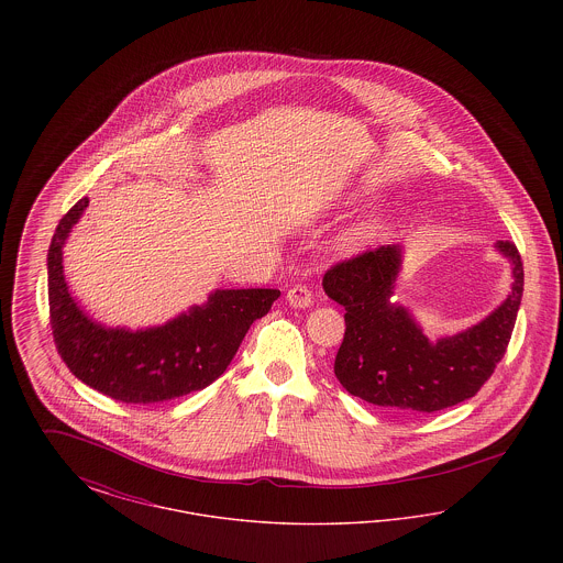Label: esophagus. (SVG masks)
Listing matches in <instances>:
<instances>
[{
	"label": "esophagus",
	"instance_id": "1",
	"mask_svg": "<svg viewBox=\"0 0 563 563\" xmlns=\"http://www.w3.org/2000/svg\"><path fill=\"white\" fill-rule=\"evenodd\" d=\"M287 301L294 308H308L312 303V291L308 287L295 285L294 289H289V294H287Z\"/></svg>",
	"mask_w": 563,
	"mask_h": 563
}]
</instances>
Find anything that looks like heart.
<instances>
[{
  "instance_id": "b5f03b06",
  "label": "heart",
  "mask_w": 563,
  "mask_h": 563,
  "mask_svg": "<svg viewBox=\"0 0 563 563\" xmlns=\"http://www.w3.org/2000/svg\"><path fill=\"white\" fill-rule=\"evenodd\" d=\"M372 236H374V225L372 223H358L346 234L344 246L346 249H356V246H361V244L369 241Z\"/></svg>"
}]
</instances>
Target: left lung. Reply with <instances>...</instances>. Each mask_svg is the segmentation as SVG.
<instances>
[{"mask_svg": "<svg viewBox=\"0 0 563 563\" xmlns=\"http://www.w3.org/2000/svg\"><path fill=\"white\" fill-rule=\"evenodd\" d=\"M512 264L510 295L482 322L434 344L393 303L401 246L384 244L324 272L322 289L346 308V333L333 372L350 395L405 413H432L479 393L503 361L523 295L517 246L496 242Z\"/></svg>", "mask_w": 563, "mask_h": 563, "instance_id": "obj_1", "label": "left lung"}]
</instances>
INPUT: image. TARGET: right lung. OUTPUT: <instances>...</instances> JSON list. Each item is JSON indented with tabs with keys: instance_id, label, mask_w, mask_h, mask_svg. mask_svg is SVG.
Wrapping results in <instances>:
<instances>
[{
	"instance_id": "add662e5",
	"label": "right lung",
	"mask_w": 563,
	"mask_h": 563,
	"mask_svg": "<svg viewBox=\"0 0 563 563\" xmlns=\"http://www.w3.org/2000/svg\"><path fill=\"white\" fill-rule=\"evenodd\" d=\"M86 207L88 198H81L63 214L48 249L54 344L69 372L111 399L133 405L170 401L213 384L249 327L268 314L280 291L217 289L207 303L161 327H103L76 303L63 274V244Z\"/></svg>"
}]
</instances>
